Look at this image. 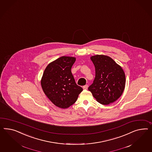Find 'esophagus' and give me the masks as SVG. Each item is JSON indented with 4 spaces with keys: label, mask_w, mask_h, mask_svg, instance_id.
Returning <instances> with one entry per match:
<instances>
[{
    "label": "esophagus",
    "mask_w": 152,
    "mask_h": 152,
    "mask_svg": "<svg viewBox=\"0 0 152 152\" xmlns=\"http://www.w3.org/2000/svg\"><path fill=\"white\" fill-rule=\"evenodd\" d=\"M87 88H88V85H85V86H83V88L84 90H87Z\"/></svg>",
    "instance_id": "obj_1"
}]
</instances>
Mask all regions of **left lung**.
<instances>
[{
  "instance_id": "obj_1",
  "label": "left lung",
  "mask_w": 152,
  "mask_h": 152,
  "mask_svg": "<svg viewBox=\"0 0 152 152\" xmlns=\"http://www.w3.org/2000/svg\"><path fill=\"white\" fill-rule=\"evenodd\" d=\"M90 58L95 67L96 76L88 90L102 104L114 102L121 96L125 88L123 69L107 55H96Z\"/></svg>"
}]
</instances>
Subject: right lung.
I'll return each instance as SVG.
<instances>
[{
  "mask_svg": "<svg viewBox=\"0 0 152 152\" xmlns=\"http://www.w3.org/2000/svg\"><path fill=\"white\" fill-rule=\"evenodd\" d=\"M76 58L61 56L46 66L41 80L42 89L56 106L65 109L72 105L82 92L71 72Z\"/></svg>",
  "mask_w": 152,
  "mask_h": 152,
  "instance_id": "obj_1",
  "label": "right lung"
}]
</instances>
